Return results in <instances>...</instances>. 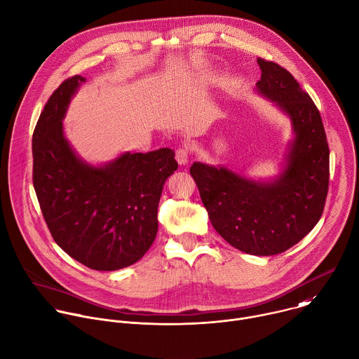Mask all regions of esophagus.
<instances>
[{
  "label": "esophagus",
  "mask_w": 359,
  "mask_h": 359,
  "mask_svg": "<svg viewBox=\"0 0 359 359\" xmlns=\"http://www.w3.org/2000/svg\"><path fill=\"white\" fill-rule=\"evenodd\" d=\"M176 161L179 165H186L189 162V156H190V152L187 148H179L176 151Z\"/></svg>",
  "instance_id": "34e87169"
}]
</instances>
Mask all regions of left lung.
<instances>
[{
	"label": "left lung",
	"mask_w": 359,
	"mask_h": 359,
	"mask_svg": "<svg viewBox=\"0 0 359 359\" xmlns=\"http://www.w3.org/2000/svg\"><path fill=\"white\" fill-rule=\"evenodd\" d=\"M257 90L292 121L283 172L255 182L224 166L194 162L190 168L215 231L250 255H276L296 245L318 222L328 191L330 151L321 115L296 79L282 66L258 57Z\"/></svg>",
	"instance_id": "obj_1"
}]
</instances>
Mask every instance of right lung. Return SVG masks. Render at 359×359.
<instances>
[{"mask_svg": "<svg viewBox=\"0 0 359 359\" xmlns=\"http://www.w3.org/2000/svg\"><path fill=\"white\" fill-rule=\"evenodd\" d=\"M83 76L65 80L48 100L32 137L34 187L55 243L94 271L138 262L158 232V205L177 169L175 152H126L109 163L81 161L65 138L63 118Z\"/></svg>", "mask_w": 359, "mask_h": 359, "instance_id": "right-lung-1", "label": "right lung"}]
</instances>
